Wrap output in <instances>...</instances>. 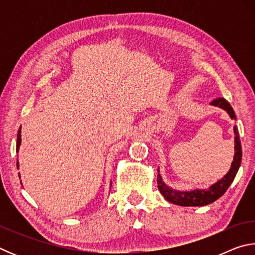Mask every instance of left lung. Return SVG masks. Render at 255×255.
Here are the masks:
<instances>
[{"label": "left lung", "mask_w": 255, "mask_h": 255, "mask_svg": "<svg viewBox=\"0 0 255 255\" xmlns=\"http://www.w3.org/2000/svg\"><path fill=\"white\" fill-rule=\"evenodd\" d=\"M210 105L222 108V109L226 110L227 114L231 116L232 119H235V112L233 110L230 103H228L224 98L215 99L214 101L210 102ZM235 132V155L234 161L232 163V166L228 173L224 176L222 180L218 182L211 185L209 189H202V190H192V191H178V190H173L163 182L162 176L157 174V187L161 191L162 195L167 201L172 202L174 205L184 206V207H199V206H206L209 205L218 198H221L224 193L226 192L228 187L234 181L237 171L240 169L241 161H242V146L240 140V135L237 128L234 127Z\"/></svg>", "instance_id": "left-lung-1"}]
</instances>
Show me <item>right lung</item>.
<instances>
[{
	"label": "right lung",
	"mask_w": 255,
	"mask_h": 255,
	"mask_svg": "<svg viewBox=\"0 0 255 255\" xmlns=\"http://www.w3.org/2000/svg\"><path fill=\"white\" fill-rule=\"evenodd\" d=\"M18 139H16V150H19V148H20V144H21V127H20V129H19V131H18ZM16 166L19 167V162H16Z\"/></svg>",
	"instance_id": "right-lung-1"
}]
</instances>
